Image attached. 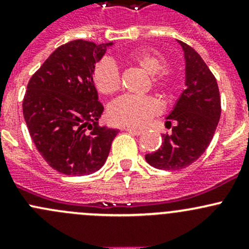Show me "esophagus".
I'll use <instances>...</instances> for the list:
<instances>
[{
  "label": "esophagus",
  "instance_id": "34e87169",
  "mask_svg": "<svg viewBox=\"0 0 249 249\" xmlns=\"http://www.w3.org/2000/svg\"><path fill=\"white\" fill-rule=\"evenodd\" d=\"M125 131H127V132H130V134H132V135H141L142 134V130H139V129H132V127H125Z\"/></svg>",
  "mask_w": 249,
  "mask_h": 249
}]
</instances>
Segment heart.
I'll return each mask as SVG.
<instances>
[{"instance_id":"obj_1","label":"heart","mask_w":249,"mask_h":249,"mask_svg":"<svg viewBox=\"0 0 249 249\" xmlns=\"http://www.w3.org/2000/svg\"><path fill=\"white\" fill-rule=\"evenodd\" d=\"M127 61L149 74L152 85L160 91L169 92L172 85L171 72L165 67L164 57L157 52L136 49L127 55ZM94 83L97 90L112 95L119 90L120 77L117 66L110 60H102L94 69ZM159 112V105L150 97L123 96L108 108L110 122L124 126L140 127Z\"/></svg>"}]
</instances>
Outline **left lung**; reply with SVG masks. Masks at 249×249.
I'll use <instances>...</instances> for the list:
<instances>
[{
	"label": "left lung",
	"mask_w": 249,
	"mask_h": 249,
	"mask_svg": "<svg viewBox=\"0 0 249 249\" xmlns=\"http://www.w3.org/2000/svg\"><path fill=\"white\" fill-rule=\"evenodd\" d=\"M185 61V90L180 94L170 114L166 126L171 134L157 152L145 154V161L160 170H180L196 161L213 139L220 118V96L217 80L202 57L183 42Z\"/></svg>",
	"instance_id": "obj_1"
}]
</instances>
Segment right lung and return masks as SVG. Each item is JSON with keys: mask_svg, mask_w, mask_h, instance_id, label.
I'll use <instances>...</instances> for the list:
<instances>
[{"mask_svg": "<svg viewBox=\"0 0 249 249\" xmlns=\"http://www.w3.org/2000/svg\"><path fill=\"white\" fill-rule=\"evenodd\" d=\"M113 42H69L31 77L22 102L25 122L39 154L57 172L85 176L99 171L119 130L99 126L104 106L94 69Z\"/></svg>", "mask_w": 249, "mask_h": 249, "instance_id": "right-lung-1", "label": "right lung"}]
</instances>
